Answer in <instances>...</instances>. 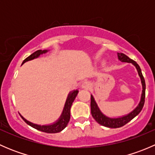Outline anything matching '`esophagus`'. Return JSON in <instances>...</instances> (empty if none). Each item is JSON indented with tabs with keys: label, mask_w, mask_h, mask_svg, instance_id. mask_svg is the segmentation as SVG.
<instances>
[{
	"label": "esophagus",
	"mask_w": 155,
	"mask_h": 155,
	"mask_svg": "<svg viewBox=\"0 0 155 155\" xmlns=\"http://www.w3.org/2000/svg\"><path fill=\"white\" fill-rule=\"evenodd\" d=\"M91 86V84L90 82H87V81H85V82H83L82 84V88H84V89H89V87Z\"/></svg>",
	"instance_id": "esophagus-1"
}]
</instances>
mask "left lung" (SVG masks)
I'll list each match as a JSON object with an SVG mask.
<instances>
[{"label":"left lung","instance_id":"8db88e82","mask_svg":"<svg viewBox=\"0 0 155 155\" xmlns=\"http://www.w3.org/2000/svg\"><path fill=\"white\" fill-rule=\"evenodd\" d=\"M118 59H119L121 61L127 62V63H132L136 67L137 71H138L139 76H140V79H141L142 85H143V93H142L141 101H140L138 107L136 108L133 112H131L130 113L128 114L127 115H125V116H123L118 118H108L106 115H104V114L101 112L99 108H98L94 99L93 96L91 95V111L92 117L94 118L95 121H96L98 124H101V125L104 127H107L110 128H118L125 125L126 124H127L129 121H130L133 118H135V117L141 112V110L143 109V107L145 104V82L140 66H139L138 64H137V62L134 61V60L130 59L129 57H127L126 54H123V53L118 52Z\"/></svg>","mask_w":155,"mask_h":155}]
</instances>
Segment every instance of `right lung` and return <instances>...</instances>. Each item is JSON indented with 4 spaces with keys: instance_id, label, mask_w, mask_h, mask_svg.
Segmentation results:
<instances>
[{
    "instance_id": "obj_1",
    "label": "right lung",
    "mask_w": 155,
    "mask_h": 155,
    "mask_svg": "<svg viewBox=\"0 0 155 155\" xmlns=\"http://www.w3.org/2000/svg\"><path fill=\"white\" fill-rule=\"evenodd\" d=\"M47 51V50H37L35 52H34L33 54H31V55L28 56L27 58L25 59L23 61V64L25 62L28 61L30 60H32V59L36 58L39 57L40 54H42L43 53H46ZM77 94H78V91H73L72 93H70L69 94L68 100H67V102L66 104H65V107L64 109L63 112H62V115L61 116V118H59L58 121L57 122L54 123L53 124H51V125H37V124H33V123L30 122V121H27L25 118H23L21 115L20 116L21 117L23 120L25 121V122L26 124H28V125H30L32 127L35 128V129L38 130L42 131V132H45V133H48V134H56V133H59L62 130L64 129L66 127L67 125H68L69 121H70V108H71L72 104L73 102L74 101L75 98L77 96Z\"/></svg>"
}]
</instances>
